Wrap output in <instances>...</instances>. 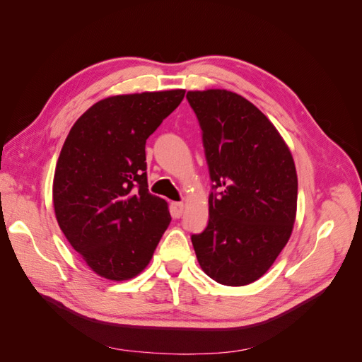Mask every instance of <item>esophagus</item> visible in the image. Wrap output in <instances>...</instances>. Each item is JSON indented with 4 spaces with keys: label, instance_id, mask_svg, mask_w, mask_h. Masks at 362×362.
Here are the masks:
<instances>
[{
    "label": "esophagus",
    "instance_id": "1",
    "mask_svg": "<svg viewBox=\"0 0 362 362\" xmlns=\"http://www.w3.org/2000/svg\"><path fill=\"white\" fill-rule=\"evenodd\" d=\"M172 211H173V216L180 218L182 216V211H184V204L182 202H173L172 204Z\"/></svg>",
    "mask_w": 362,
    "mask_h": 362
}]
</instances>
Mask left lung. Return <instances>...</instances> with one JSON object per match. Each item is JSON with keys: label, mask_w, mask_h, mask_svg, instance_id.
Segmentation results:
<instances>
[{"label": "left lung", "mask_w": 362, "mask_h": 362, "mask_svg": "<svg viewBox=\"0 0 362 362\" xmlns=\"http://www.w3.org/2000/svg\"><path fill=\"white\" fill-rule=\"evenodd\" d=\"M187 100L214 182L208 225L192 235L196 258L216 282L247 286L272 267L291 235L298 208L294 160L275 125L242 95L190 90Z\"/></svg>", "instance_id": "1"}]
</instances>
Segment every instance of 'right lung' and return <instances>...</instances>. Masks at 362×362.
Returning a JSON list of instances; mask_svg holds the SVG:
<instances>
[{
	"mask_svg": "<svg viewBox=\"0 0 362 362\" xmlns=\"http://www.w3.org/2000/svg\"><path fill=\"white\" fill-rule=\"evenodd\" d=\"M184 93L108 96L86 110L64 140L52 181L57 223L105 279L144 272L170 223L168 202L148 192L145 145Z\"/></svg>",
	"mask_w": 362,
	"mask_h": 362,
	"instance_id": "1",
	"label": "right lung"
}]
</instances>
